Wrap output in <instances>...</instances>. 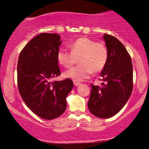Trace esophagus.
Instances as JSON below:
<instances>
[{"label":"esophagus","instance_id":"esophagus-1","mask_svg":"<svg viewBox=\"0 0 149 149\" xmlns=\"http://www.w3.org/2000/svg\"><path fill=\"white\" fill-rule=\"evenodd\" d=\"M73 84H74V85L76 86H79V85H80V84H81L80 82L76 81H73Z\"/></svg>","mask_w":149,"mask_h":149}]
</instances>
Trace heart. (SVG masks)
<instances>
[{"instance_id":"1","label":"heart","mask_w":149,"mask_h":149,"mask_svg":"<svg viewBox=\"0 0 149 149\" xmlns=\"http://www.w3.org/2000/svg\"><path fill=\"white\" fill-rule=\"evenodd\" d=\"M70 52L61 49L58 52V61L63 67H71L77 61L80 65L64 73L67 79L81 81L92 73L103 70L108 61V49L103 42H97L87 37H81L69 45Z\"/></svg>"}]
</instances>
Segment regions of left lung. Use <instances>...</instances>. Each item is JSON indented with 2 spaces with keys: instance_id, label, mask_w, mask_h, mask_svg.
I'll list each match as a JSON object with an SVG mask.
<instances>
[{
  "instance_id": "obj_1",
  "label": "left lung",
  "mask_w": 149,
  "mask_h": 149,
  "mask_svg": "<svg viewBox=\"0 0 149 149\" xmlns=\"http://www.w3.org/2000/svg\"><path fill=\"white\" fill-rule=\"evenodd\" d=\"M103 38L108 49V61L101 73L102 86L91 85L88 107L100 118H109L121 110L133 91V65L125 46L109 34Z\"/></svg>"
}]
</instances>
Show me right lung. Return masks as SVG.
<instances>
[{
    "label": "right lung",
    "instance_id": "obj_1",
    "mask_svg": "<svg viewBox=\"0 0 149 149\" xmlns=\"http://www.w3.org/2000/svg\"><path fill=\"white\" fill-rule=\"evenodd\" d=\"M61 43L58 34L41 33L26 45L18 60L21 97L35 115L45 120H53L63 114L66 97L73 87L70 79L52 81L61 75L58 52Z\"/></svg>",
    "mask_w": 149,
    "mask_h": 149
}]
</instances>
